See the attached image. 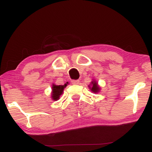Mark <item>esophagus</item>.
<instances>
[{
    "mask_svg": "<svg viewBox=\"0 0 152 152\" xmlns=\"http://www.w3.org/2000/svg\"><path fill=\"white\" fill-rule=\"evenodd\" d=\"M73 84H78L79 83V80H72L71 81Z\"/></svg>",
    "mask_w": 152,
    "mask_h": 152,
    "instance_id": "esophagus-1",
    "label": "esophagus"
}]
</instances>
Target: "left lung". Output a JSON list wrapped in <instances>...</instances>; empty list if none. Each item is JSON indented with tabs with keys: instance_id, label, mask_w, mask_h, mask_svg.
Wrapping results in <instances>:
<instances>
[{
	"instance_id": "left-lung-1",
	"label": "left lung",
	"mask_w": 152,
	"mask_h": 152,
	"mask_svg": "<svg viewBox=\"0 0 152 152\" xmlns=\"http://www.w3.org/2000/svg\"><path fill=\"white\" fill-rule=\"evenodd\" d=\"M88 88H89L90 90L94 94L99 93L101 90L100 86H99L97 81L94 79H92V81L91 82L90 84L88 85Z\"/></svg>"
}]
</instances>
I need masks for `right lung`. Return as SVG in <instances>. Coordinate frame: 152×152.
Instances as JSON below:
<instances>
[{
	"label": "right lung",
	"mask_w": 152,
	"mask_h": 152,
	"mask_svg": "<svg viewBox=\"0 0 152 152\" xmlns=\"http://www.w3.org/2000/svg\"><path fill=\"white\" fill-rule=\"evenodd\" d=\"M68 84H69V82H66L64 85H56L53 83L51 88V99L53 101L58 100L60 96L63 94L64 88L67 86Z\"/></svg>",
	"instance_id": "obj_1"
}]
</instances>
